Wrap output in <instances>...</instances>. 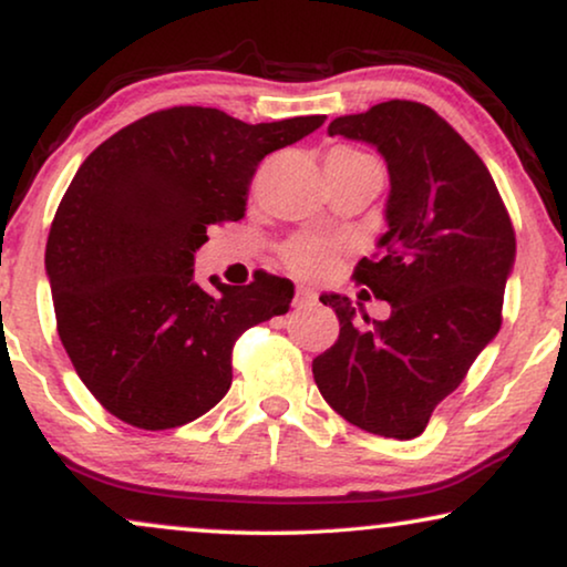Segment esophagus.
<instances>
[{
    "label": "esophagus",
    "mask_w": 567,
    "mask_h": 567,
    "mask_svg": "<svg viewBox=\"0 0 567 567\" xmlns=\"http://www.w3.org/2000/svg\"><path fill=\"white\" fill-rule=\"evenodd\" d=\"M315 299H317V293L312 289H307V286H299L297 297H293V305L307 307V305H315Z\"/></svg>",
    "instance_id": "obj_1"
}]
</instances>
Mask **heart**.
<instances>
[{"label":"heart","instance_id":"b5f03b06","mask_svg":"<svg viewBox=\"0 0 567 567\" xmlns=\"http://www.w3.org/2000/svg\"><path fill=\"white\" fill-rule=\"evenodd\" d=\"M355 165V162H371L363 152L348 150V146H336L330 150L328 162L324 165ZM336 245L320 237H293L289 245L284 247V262L293 274L315 278L328 274L332 260H336Z\"/></svg>","mask_w":567,"mask_h":567}]
</instances>
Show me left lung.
<instances>
[{"mask_svg":"<svg viewBox=\"0 0 567 567\" xmlns=\"http://www.w3.org/2000/svg\"><path fill=\"white\" fill-rule=\"evenodd\" d=\"M328 131L374 144L390 169L382 252L363 258L353 278L392 312L355 317L348 297H320L340 336L312 374L348 423L408 441L501 330L514 224L485 162L429 105L386 100Z\"/></svg>","mask_w":567,"mask_h":567,"instance_id":"left-lung-1","label":"left lung"}]
</instances>
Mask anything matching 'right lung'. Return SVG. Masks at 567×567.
<instances>
[{
  "label": "right lung",
  "mask_w": 567,
  "mask_h": 567,
  "mask_svg": "<svg viewBox=\"0 0 567 567\" xmlns=\"http://www.w3.org/2000/svg\"><path fill=\"white\" fill-rule=\"evenodd\" d=\"M324 123L299 115L245 123L177 105L105 138L53 216L45 243L56 330L76 374L118 421L177 429L231 384V348L252 324L289 312L293 284L255 274L214 289L193 281L212 224L245 216L262 157Z\"/></svg>",
  "instance_id": "obj_1"
}]
</instances>
